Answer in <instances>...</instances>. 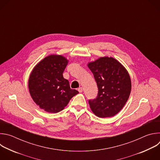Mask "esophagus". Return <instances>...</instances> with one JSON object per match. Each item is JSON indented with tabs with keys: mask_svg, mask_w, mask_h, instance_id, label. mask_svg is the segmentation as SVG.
<instances>
[{
	"mask_svg": "<svg viewBox=\"0 0 160 160\" xmlns=\"http://www.w3.org/2000/svg\"><path fill=\"white\" fill-rule=\"evenodd\" d=\"M78 91L79 92H82V91H83V88L82 87H79L78 88Z\"/></svg>",
	"mask_w": 160,
	"mask_h": 160,
	"instance_id": "34e87169",
	"label": "esophagus"
}]
</instances>
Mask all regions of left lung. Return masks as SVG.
<instances>
[{
    "mask_svg": "<svg viewBox=\"0 0 160 160\" xmlns=\"http://www.w3.org/2000/svg\"><path fill=\"white\" fill-rule=\"evenodd\" d=\"M98 87L96 99L89 100L92 111L99 118L115 116L123 108L131 92V80L125 68L112 57H101L88 63Z\"/></svg>",
    "mask_w": 160,
    "mask_h": 160,
    "instance_id": "8db88e82",
    "label": "left lung"
}]
</instances>
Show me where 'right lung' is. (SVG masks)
<instances>
[{
	"instance_id": "add662e5",
	"label": "right lung",
	"mask_w": 160,
	"mask_h": 160,
	"mask_svg": "<svg viewBox=\"0 0 160 160\" xmlns=\"http://www.w3.org/2000/svg\"><path fill=\"white\" fill-rule=\"evenodd\" d=\"M68 63V60L64 56L51 54L40 61L30 75L28 88L31 97L40 108L48 112L62 111L78 94L63 77Z\"/></svg>"
}]
</instances>
